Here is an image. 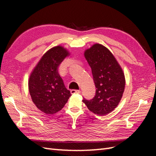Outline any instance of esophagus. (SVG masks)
Masks as SVG:
<instances>
[{
  "label": "esophagus",
  "instance_id": "esophagus-1",
  "mask_svg": "<svg viewBox=\"0 0 156 156\" xmlns=\"http://www.w3.org/2000/svg\"><path fill=\"white\" fill-rule=\"evenodd\" d=\"M71 94H80L81 91L80 90H71Z\"/></svg>",
  "mask_w": 156,
  "mask_h": 156
}]
</instances>
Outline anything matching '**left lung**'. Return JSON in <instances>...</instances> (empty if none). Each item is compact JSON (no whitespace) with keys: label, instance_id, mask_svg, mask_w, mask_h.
<instances>
[{"label":"left lung","instance_id":"8db88e82","mask_svg":"<svg viewBox=\"0 0 156 156\" xmlns=\"http://www.w3.org/2000/svg\"><path fill=\"white\" fill-rule=\"evenodd\" d=\"M90 66L96 87L94 97L90 101L84 98V103L94 114L102 116L117 107L123 94L124 73L114 55L102 45L96 44L84 51Z\"/></svg>","mask_w":156,"mask_h":156}]
</instances>
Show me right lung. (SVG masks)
Instances as JSON below:
<instances>
[{
	"label": "right lung",
	"mask_w": 156,
	"mask_h": 156,
	"mask_svg": "<svg viewBox=\"0 0 156 156\" xmlns=\"http://www.w3.org/2000/svg\"><path fill=\"white\" fill-rule=\"evenodd\" d=\"M69 55L67 49L60 45L50 49L42 56L29 77L32 101L45 114L62 110L71 96L58 73L59 66Z\"/></svg>",
	"instance_id": "add662e5"
}]
</instances>
